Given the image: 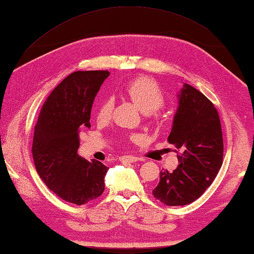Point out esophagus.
Returning a JSON list of instances; mask_svg holds the SVG:
<instances>
[{
	"label": "esophagus",
	"mask_w": 254,
	"mask_h": 254,
	"mask_svg": "<svg viewBox=\"0 0 254 254\" xmlns=\"http://www.w3.org/2000/svg\"><path fill=\"white\" fill-rule=\"evenodd\" d=\"M137 157H134V156H121L119 160L121 161L123 164H127V163H135L137 161Z\"/></svg>",
	"instance_id": "obj_1"
}]
</instances>
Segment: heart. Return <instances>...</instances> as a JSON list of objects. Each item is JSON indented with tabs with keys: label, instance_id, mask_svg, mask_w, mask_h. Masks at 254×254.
Wrapping results in <instances>:
<instances>
[{
	"label": "heart",
	"instance_id": "b5f03b06",
	"mask_svg": "<svg viewBox=\"0 0 254 254\" xmlns=\"http://www.w3.org/2000/svg\"><path fill=\"white\" fill-rule=\"evenodd\" d=\"M124 93L144 112L157 110L165 104V94L160 86L149 77H137L124 86ZM113 110L112 98H106L97 110L99 121L109 120ZM137 138V136H133Z\"/></svg>",
	"mask_w": 254,
	"mask_h": 254
}]
</instances>
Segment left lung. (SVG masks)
<instances>
[{
	"label": "left lung",
	"mask_w": 254,
	"mask_h": 254,
	"mask_svg": "<svg viewBox=\"0 0 254 254\" xmlns=\"http://www.w3.org/2000/svg\"><path fill=\"white\" fill-rule=\"evenodd\" d=\"M168 136L178 153L179 166L160 171L155 198L167 206L195 201L212 185L223 165L224 142L216 108L201 91L185 84Z\"/></svg>",
	"instance_id": "1"
}]
</instances>
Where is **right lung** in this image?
<instances>
[{
  "label": "right lung",
  "mask_w": 254,
  "mask_h": 254,
  "mask_svg": "<svg viewBox=\"0 0 254 254\" xmlns=\"http://www.w3.org/2000/svg\"><path fill=\"white\" fill-rule=\"evenodd\" d=\"M108 71H77L64 78L45 101L35 127L32 157L46 186L68 203L100 196L109 168L77 154L79 131L90 127V111Z\"/></svg>",
  "instance_id": "right-lung-1"
}]
</instances>
